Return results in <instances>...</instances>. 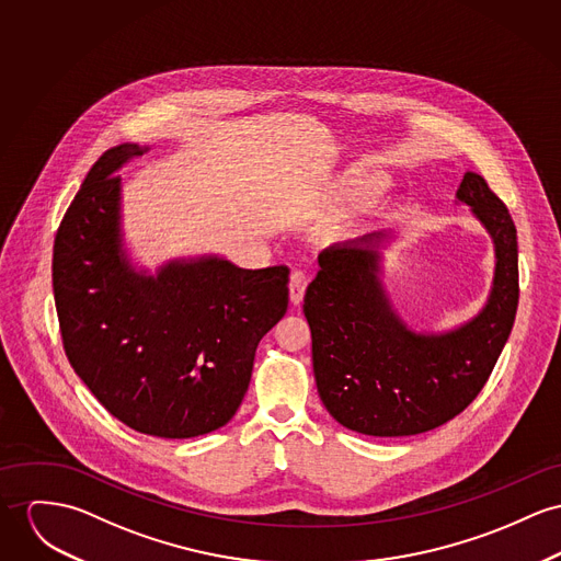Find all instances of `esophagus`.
Wrapping results in <instances>:
<instances>
[{"instance_id":"1","label":"esophagus","mask_w":561,"mask_h":561,"mask_svg":"<svg viewBox=\"0 0 561 561\" xmlns=\"http://www.w3.org/2000/svg\"><path fill=\"white\" fill-rule=\"evenodd\" d=\"M307 284H309V277L302 271H293V275H290V301L295 305L302 301Z\"/></svg>"}]
</instances>
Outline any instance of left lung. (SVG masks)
I'll list each match as a JSON object with an SVG mask.
<instances>
[{
	"instance_id": "left-lung-1",
	"label": "left lung",
	"mask_w": 561,
	"mask_h": 561,
	"mask_svg": "<svg viewBox=\"0 0 561 561\" xmlns=\"http://www.w3.org/2000/svg\"><path fill=\"white\" fill-rule=\"evenodd\" d=\"M457 198L484 224L497 259L489 302L457 331L419 335L394 316L378 279L376 248L385 234H367L318 256L320 271L302 299L313 376L329 414L352 432L401 437L448 423L486 385L513 331L515 221L480 174H463Z\"/></svg>"
}]
</instances>
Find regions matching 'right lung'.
I'll list each match as a JSON object with an SVG mask.
<instances>
[{"label":"right lung","mask_w":561,"mask_h":561,"mask_svg":"<svg viewBox=\"0 0 561 561\" xmlns=\"http://www.w3.org/2000/svg\"><path fill=\"white\" fill-rule=\"evenodd\" d=\"M142 151L113 147L87 173L55 237L53 293L66 356L106 412L183 439L239 410L259 342L288 309L290 268L203 259L134 273L119 248L115 171Z\"/></svg>","instance_id":"obj_1"}]
</instances>
